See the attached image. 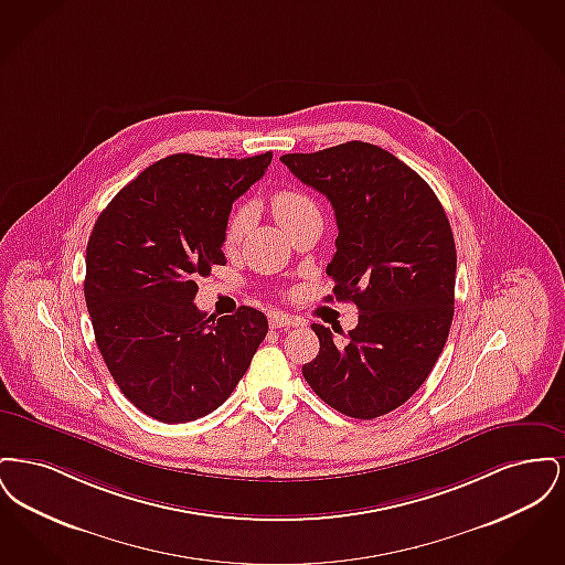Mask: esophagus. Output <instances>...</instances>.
<instances>
[{
  "instance_id": "obj_1",
  "label": "esophagus",
  "mask_w": 565,
  "mask_h": 565,
  "mask_svg": "<svg viewBox=\"0 0 565 565\" xmlns=\"http://www.w3.org/2000/svg\"><path fill=\"white\" fill-rule=\"evenodd\" d=\"M296 326L295 318H288L286 313H273L270 316V328H292Z\"/></svg>"
}]
</instances>
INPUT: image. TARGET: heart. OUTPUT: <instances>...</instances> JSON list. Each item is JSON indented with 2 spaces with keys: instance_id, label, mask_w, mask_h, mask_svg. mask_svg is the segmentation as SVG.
<instances>
[{
  "instance_id": "1",
  "label": "heart",
  "mask_w": 565,
  "mask_h": 565,
  "mask_svg": "<svg viewBox=\"0 0 565 565\" xmlns=\"http://www.w3.org/2000/svg\"><path fill=\"white\" fill-rule=\"evenodd\" d=\"M270 210H273V215L277 217V222L286 231L292 224H296L300 217L318 212L313 199L307 196L305 192H298V190H277L270 196ZM249 224H252V207L249 205H237L228 217V224H226V243L228 245L242 243L243 237L249 231Z\"/></svg>"
}]
</instances>
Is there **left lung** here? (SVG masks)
Returning <instances> with one entry per match:
<instances>
[{
	"mask_svg": "<svg viewBox=\"0 0 565 565\" xmlns=\"http://www.w3.org/2000/svg\"><path fill=\"white\" fill-rule=\"evenodd\" d=\"M281 162L332 203L339 237L326 273L334 298L360 313L348 334L334 330L343 339L311 326L320 353L302 376L339 413L375 419L422 387L447 343L456 305L451 224L426 180L373 143L348 141Z\"/></svg>",
	"mask_w": 565,
	"mask_h": 565,
	"instance_id": "8db88e82",
	"label": "left lung"
}]
</instances>
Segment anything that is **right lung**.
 <instances>
[{"label": "right lung", "instance_id": "obj_1", "mask_svg": "<svg viewBox=\"0 0 565 565\" xmlns=\"http://www.w3.org/2000/svg\"><path fill=\"white\" fill-rule=\"evenodd\" d=\"M270 159L171 154L120 190L93 226L84 298L97 348L120 392L162 424L215 411L267 337L258 309L215 320L192 300L196 277L226 265L233 201Z\"/></svg>", "mask_w": 565, "mask_h": 565}]
</instances>
